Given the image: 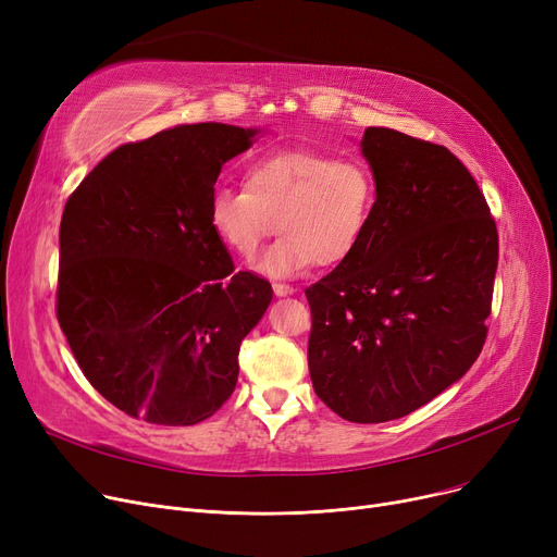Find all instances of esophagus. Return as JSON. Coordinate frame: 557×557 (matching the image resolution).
<instances>
[{
    "label": "esophagus",
    "mask_w": 557,
    "mask_h": 557,
    "mask_svg": "<svg viewBox=\"0 0 557 557\" xmlns=\"http://www.w3.org/2000/svg\"><path fill=\"white\" fill-rule=\"evenodd\" d=\"M273 294H275L277 298H286V296H294V294H296V288H294V286H288V284H280V282H275V284H273Z\"/></svg>",
    "instance_id": "34e87169"
}]
</instances>
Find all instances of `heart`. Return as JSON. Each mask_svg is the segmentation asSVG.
<instances>
[{
  "instance_id": "obj_1",
  "label": "heart",
  "mask_w": 557,
  "mask_h": 557,
  "mask_svg": "<svg viewBox=\"0 0 557 557\" xmlns=\"http://www.w3.org/2000/svg\"><path fill=\"white\" fill-rule=\"evenodd\" d=\"M376 202L370 166L315 149H288L248 169L246 187L214 189L208 219L216 237L246 259L271 234L282 237L255 261L267 277H294L313 263L334 267L361 246Z\"/></svg>"
}]
</instances>
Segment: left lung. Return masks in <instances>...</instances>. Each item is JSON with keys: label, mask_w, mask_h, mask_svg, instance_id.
<instances>
[{"label": "left lung", "mask_w": 557, "mask_h": 557, "mask_svg": "<svg viewBox=\"0 0 557 557\" xmlns=\"http://www.w3.org/2000/svg\"><path fill=\"white\" fill-rule=\"evenodd\" d=\"M376 202L357 252L305 294L309 374L343 420L404 418L456 384L485 343L499 237L445 146L370 126Z\"/></svg>", "instance_id": "obj_1"}]
</instances>
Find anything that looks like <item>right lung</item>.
<instances>
[{
    "mask_svg": "<svg viewBox=\"0 0 557 557\" xmlns=\"http://www.w3.org/2000/svg\"><path fill=\"white\" fill-rule=\"evenodd\" d=\"M261 133L208 122L124 144L65 205L58 323L87 382L131 418L198 424L237 386L273 288L232 273L208 208L223 164Z\"/></svg>",
    "mask_w": 557,
    "mask_h": 557,
    "instance_id": "add662e5",
    "label": "right lung"
}]
</instances>
